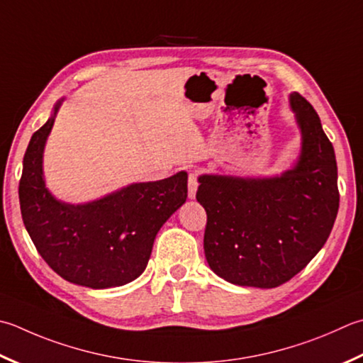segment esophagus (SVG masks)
<instances>
[{
    "label": "esophagus",
    "mask_w": 363,
    "mask_h": 363,
    "mask_svg": "<svg viewBox=\"0 0 363 363\" xmlns=\"http://www.w3.org/2000/svg\"><path fill=\"white\" fill-rule=\"evenodd\" d=\"M196 190H198V181H196V174L190 173L189 174V198L194 200L196 196Z\"/></svg>",
    "instance_id": "1"
}]
</instances>
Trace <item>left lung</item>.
Returning <instances> with one entry per match:
<instances>
[{
    "label": "left lung",
    "instance_id": "8db88e82",
    "mask_svg": "<svg viewBox=\"0 0 363 363\" xmlns=\"http://www.w3.org/2000/svg\"><path fill=\"white\" fill-rule=\"evenodd\" d=\"M301 151L274 176L201 174L196 200L208 214L204 255L220 279L277 288L321 250L338 212L337 160L321 119L291 92Z\"/></svg>",
    "mask_w": 363,
    "mask_h": 363
}]
</instances>
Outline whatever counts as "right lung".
Segmentation results:
<instances>
[{"instance_id": "1", "label": "right lung", "mask_w": 363, "mask_h": 363, "mask_svg": "<svg viewBox=\"0 0 363 363\" xmlns=\"http://www.w3.org/2000/svg\"><path fill=\"white\" fill-rule=\"evenodd\" d=\"M62 102L25 152L18 186L25 228L64 280L92 289L127 285L145 272L159 230L186 203L187 173L133 182L88 203L58 200L45 184L44 149Z\"/></svg>"}]
</instances>
